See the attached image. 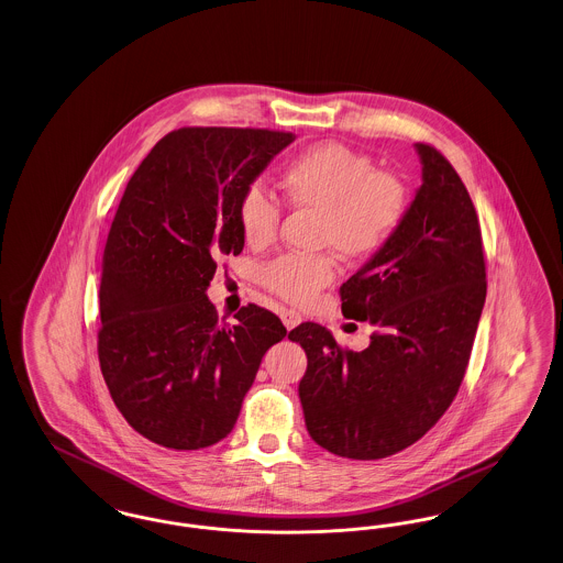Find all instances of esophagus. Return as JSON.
Wrapping results in <instances>:
<instances>
[{
  "instance_id": "34e87169",
  "label": "esophagus",
  "mask_w": 563,
  "mask_h": 563,
  "mask_svg": "<svg viewBox=\"0 0 563 563\" xmlns=\"http://www.w3.org/2000/svg\"><path fill=\"white\" fill-rule=\"evenodd\" d=\"M280 321L291 331V329H295V327L301 322V314L295 312L291 308H287V310H280Z\"/></svg>"
}]
</instances>
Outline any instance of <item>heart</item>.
<instances>
[{
    "label": "heart",
    "mask_w": 563,
    "mask_h": 563,
    "mask_svg": "<svg viewBox=\"0 0 563 563\" xmlns=\"http://www.w3.org/2000/svg\"><path fill=\"white\" fill-rule=\"evenodd\" d=\"M283 198L297 209L317 213L314 242L333 249L344 260L369 257L393 239L407 213L409 196L390 173L375 170L374 162L340 143H322L299 154L280 175ZM280 207L262 186L244 189L239 202L242 239L251 246L274 241ZM335 278L331 255H280L262 269V283L272 294L308 303Z\"/></svg>",
    "instance_id": "heart-1"
}]
</instances>
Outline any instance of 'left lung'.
Returning a JSON list of instances; mask_svg holds the SVG:
<instances>
[{
	"mask_svg": "<svg viewBox=\"0 0 563 563\" xmlns=\"http://www.w3.org/2000/svg\"><path fill=\"white\" fill-rule=\"evenodd\" d=\"M422 186L401 225L342 285V312L374 324L342 350L329 329L289 333L308 356L299 382L310 437L331 454L377 460L424 437L454 401L485 303L482 230L454 166L416 143Z\"/></svg>",
	"mask_w": 563,
	"mask_h": 563,
	"instance_id": "8db88e82",
	"label": "left lung"
}]
</instances>
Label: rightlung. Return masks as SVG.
<instances>
[{
	"label": "right lung",
	"instance_id": "obj_1",
	"mask_svg": "<svg viewBox=\"0 0 563 563\" xmlns=\"http://www.w3.org/2000/svg\"><path fill=\"white\" fill-rule=\"evenodd\" d=\"M294 133L179 129L134 170L109 230L99 363L126 422L170 450L234 429L264 354L287 335L249 303L219 322L207 297L221 255L244 246L239 202Z\"/></svg>",
	"mask_w": 563,
	"mask_h": 563
}]
</instances>
